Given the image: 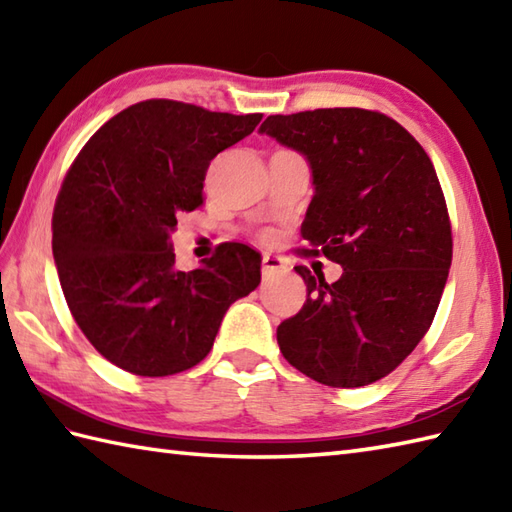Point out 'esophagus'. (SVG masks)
Segmentation results:
<instances>
[{
    "label": "esophagus",
    "instance_id": "34e87169",
    "mask_svg": "<svg viewBox=\"0 0 512 512\" xmlns=\"http://www.w3.org/2000/svg\"><path fill=\"white\" fill-rule=\"evenodd\" d=\"M284 268L286 266H284V259H281V257L270 255V253H266L262 257V275L264 277H273V275L281 273V270H284Z\"/></svg>",
    "mask_w": 512,
    "mask_h": 512
}]
</instances>
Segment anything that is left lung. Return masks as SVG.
<instances>
[{"instance_id": "left-lung-1", "label": "left lung", "mask_w": 512, "mask_h": 512, "mask_svg": "<svg viewBox=\"0 0 512 512\" xmlns=\"http://www.w3.org/2000/svg\"><path fill=\"white\" fill-rule=\"evenodd\" d=\"M259 132L306 156V253L343 268L334 284L295 268L308 299L277 328L279 350L321 385L376 383L427 334L449 277L451 222L436 169L394 118L358 107L268 116Z\"/></svg>"}]
</instances>
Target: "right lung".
Segmentation results:
<instances>
[{
	"instance_id": "obj_1",
	"label": "right lung",
	"mask_w": 512,
	"mask_h": 512,
	"mask_svg": "<svg viewBox=\"0 0 512 512\" xmlns=\"http://www.w3.org/2000/svg\"><path fill=\"white\" fill-rule=\"evenodd\" d=\"M259 121L151 99L110 118L72 162L52 255L76 325L116 367L156 378L198 365L228 306L262 281L246 244H220L182 273L169 242L178 215L202 204L211 160Z\"/></svg>"
}]
</instances>
